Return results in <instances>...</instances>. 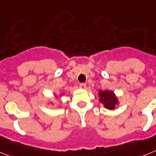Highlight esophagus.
<instances>
[{
  "label": "esophagus",
  "mask_w": 156,
  "mask_h": 156,
  "mask_svg": "<svg viewBox=\"0 0 156 156\" xmlns=\"http://www.w3.org/2000/svg\"><path fill=\"white\" fill-rule=\"evenodd\" d=\"M80 88L82 89V90H85L87 88V84L86 83H80Z\"/></svg>",
  "instance_id": "obj_1"
}]
</instances>
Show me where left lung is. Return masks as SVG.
Instances as JSON below:
<instances>
[{
	"label": "left lung",
	"instance_id": "8db88e82",
	"mask_svg": "<svg viewBox=\"0 0 156 156\" xmlns=\"http://www.w3.org/2000/svg\"><path fill=\"white\" fill-rule=\"evenodd\" d=\"M98 96L99 98V101L103 105V107L109 110H113L119 105L118 97L113 91L99 90Z\"/></svg>",
	"mask_w": 156,
	"mask_h": 156
}]
</instances>
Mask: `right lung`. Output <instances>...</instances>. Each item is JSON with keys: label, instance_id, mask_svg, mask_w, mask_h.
I'll list each match as a JSON object with an SVG mask.
<instances>
[{"label": "right lung", "instance_id": "add662e5", "mask_svg": "<svg viewBox=\"0 0 156 156\" xmlns=\"http://www.w3.org/2000/svg\"><path fill=\"white\" fill-rule=\"evenodd\" d=\"M63 93H60V97H61V96H63ZM50 104H52V105H53H53H54V103H53V102H50ZM50 103H47V104H50Z\"/></svg>", "mask_w": 156, "mask_h": 156}]
</instances>
